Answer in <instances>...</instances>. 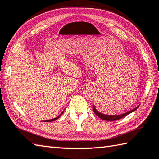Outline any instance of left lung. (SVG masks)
Returning <instances> with one entry per match:
<instances>
[{
	"instance_id": "left-lung-1",
	"label": "left lung",
	"mask_w": 159,
	"mask_h": 159,
	"mask_svg": "<svg viewBox=\"0 0 159 159\" xmlns=\"http://www.w3.org/2000/svg\"><path fill=\"white\" fill-rule=\"evenodd\" d=\"M138 108H139V107H137L136 108H135V109L130 111L129 112H127L125 113H123V114H121V115H118V116H111V115H104V114H102V113H100V112H98V111L96 110V109H95L94 105L93 106V111L95 113V114L98 117H99V118L102 119V120H109V121H114V120H120L122 118H124V117H125L126 116H127L128 114H129L130 113L136 110Z\"/></svg>"
}]
</instances>
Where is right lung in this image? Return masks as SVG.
I'll return each instance as SVG.
<instances>
[{"instance_id": "right-lung-1", "label": "right lung", "mask_w": 159, "mask_h": 159, "mask_svg": "<svg viewBox=\"0 0 159 159\" xmlns=\"http://www.w3.org/2000/svg\"><path fill=\"white\" fill-rule=\"evenodd\" d=\"M63 113H64V111H63V112L61 113V114L59 115V116L57 117V118H53V119H51V120H45V122H52V121H55V120H56L57 119H58V118H59V117H60V116L63 114Z\"/></svg>"}]
</instances>
